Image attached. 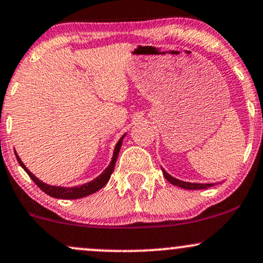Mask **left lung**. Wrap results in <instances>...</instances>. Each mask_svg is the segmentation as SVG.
I'll return each mask as SVG.
<instances>
[{"label": "left lung", "mask_w": 263, "mask_h": 263, "mask_svg": "<svg viewBox=\"0 0 263 263\" xmlns=\"http://www.w3.org/2000/svg\"><path fill=\"white\" fill-rule=\"evenodd\" d=\"M162 172H163V176H164L165 179L168 180L171 184H173V185H177L179 186V188H183V189H189V190H197V189H208L210 188V186L215 185L216 183H189V182H183V180H179L177 179V178L170 176V174L167 173L162 168Z\"/></svg>", "instance_id": "1"}]
</instances>
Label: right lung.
Masks as SVG:
<instances>
[{
  "label": "right lung",
  "mask_w": 263,
  "mask_h": 263,
  "mask_svg": "<svg viewBox=\"0 0 263 263\" xmlns=\"http://www.w3.org/2000/svg\"><path fill=\"white\" fill-rule=\"evenodd\" d=\"M125 136H126V134L123 135L122 137L119 140V142L116 143V146H115V149H114L112 159H111L110 164L107 165L106 170L102 172L100 176L96 177L95 179L91 180V182L83 184V185L70 186V188H66V186L49 185V184L43 183L42 180H39L38 178L32 173V172L28 171V168H27L26 165L23 164V162L21 161V158L18 157L16 152H14V155H16V158H17L18 163L21 164V167H22L23 170L27 172V174H28V176L32 178L33 182L37 184V185L42 190H43L45 194L50 195V197L57 198V199H79V198L87 197V195H90V194H93V193H96L98 190H100L102 186H104L105 184L108 182V179H110L111 174H112V172H114L115 164H116L117 156H119L120 148H121V146H122V140H123V137H125Z\"/></svg>",
  "instance_id": "obj_1"
}]
</instances>
